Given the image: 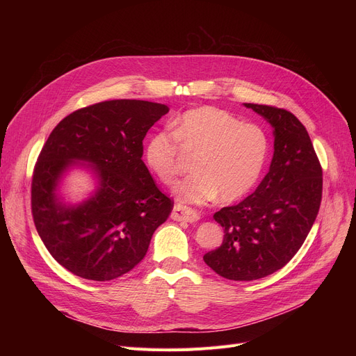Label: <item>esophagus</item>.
Instances as JSON below:
<instances>
[{
  "label": "esophagus",
  "instance_id": "obj_1",
  "mask_svg": "<svg viewBox=\"0 0 356 356\" xmlns=\"http://www.w3.org/2000/svg\"><path fill=\"white\" fill-rule=\"evenodd\" d=\"M172 218L175 220H183V222H196L200 219V215L192 209V208H188V207H183V204L177 203L176 207L173 208V212H172Z\"/></svg>",
  "mask_w": 356,
  "mask_h": 356
}]
</instances>
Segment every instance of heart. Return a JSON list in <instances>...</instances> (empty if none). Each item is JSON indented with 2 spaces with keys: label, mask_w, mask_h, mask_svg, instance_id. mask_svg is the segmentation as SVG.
<instances>
[{
  "label": "heart",
  "mask_w": 356,
  "mask_h": 356,
  "mask_svg": "<svg viewBox=\"0 0 356 356\" xmlns=\"http://www.w3.org/2000/svg\"><path fill=\"white\" fill-rule=\"evenodd\" d=\"M180 147L197 153L195 175L179 181L175 195L186 203H207L218 195L234 202L247 195L266 165L270 140L257 124L241 122L229 112L200 106L175 122L173 136L156 134L145 147V161L164 183L172 184L179 173Z\"/></svg>",
  "instance_id": "1"
}]
</instances>
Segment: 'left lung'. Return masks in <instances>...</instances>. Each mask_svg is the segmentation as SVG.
Here are the masks:
<instances>
[{"label": "left lung", "instance_id": "1", "mask_svg": "<svg viewBox=\"0 0 356 356\" xmlns=\"http://www.w3.org/2000/svg\"><path fill=\"white\" fill-rule=\"evenodd\" d=\"M273 127L274 154L257 191L213 215L222 245L203 255L216 274L251 282L283 268L300 250L322 202V165L307 129L290 111L244 104Z\"/></svg>", "mask_w": 356, "mask_h": 356}]
</instances>
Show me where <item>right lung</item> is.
Returning a JSON list of instances; mask_svg holds the SVG:
<instances>
[{
  "instance_id": "add662e5",
  "label": "right lung",
  "mask_w": 356,
  "mask_h": 356,
  "mask_svg": "<svg viewBox=\"0 0 356 356\" xmlns=\"http://www.w3.org/2000/svg\"><path fill=\"white\" fill-rule=\"evenodd\" d=\"M168 112L163 104L104 101L72 112L54 127L34 165L31 213L47 251L72 274L109 282L133 270L173 200L159 191L143 161L147 131ZM78 162L96 175L97 191L66 205L57 195Z\"/></svg>"
}]
</instances>
